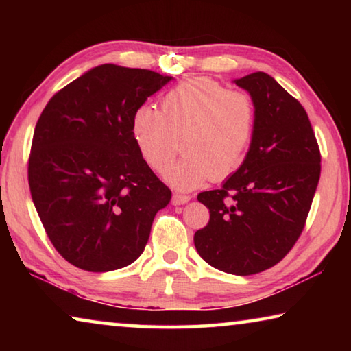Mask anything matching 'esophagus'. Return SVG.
<instances>
[{
    "mask_svg": "<svg viewBox=\"0 0 351 351\" xmlns=\"http://www.w3.org/2000/svg\"><path fill=\"white\" fill-rule=\"evenodd\" d=\"M190 195H181V193H175L173 198H171V203L175 206H181V204H186L187 201H190Z\"/></svg>",
    "mask_w": 351,
    "mask_h": 351,
    "instance_id": "esophagus-1",
    "label": "esophagus"
}]
</instances>
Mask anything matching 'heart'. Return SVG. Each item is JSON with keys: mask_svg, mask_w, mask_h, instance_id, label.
<instances>
[{"mask_svg": "<svg viewBox=\"0 0 351 351\" xmlns=\"http://www.w3.org/2000/svg\"><path fill=\"white\" fill-rule=\"evenodd\" d=\"M257 110L249 94L230 91L209 77L178 83L164 94L161 111L141 105L132 136L144 162L162 171L181 147L184 156L164 171L169 184L189 190L207 180L223 181L245 161Z\"/></svg>", "mask_w": 351, "mask_h": 351, "instance_id": "obj_1", "label": "heart"}]
</instances>
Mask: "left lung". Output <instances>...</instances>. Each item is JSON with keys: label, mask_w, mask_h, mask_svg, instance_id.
<instances>
[{"label": "left lung", "mask_w": 351, "mask_h": 351, "mask_svg": "<svg viewBox=\"0 0 351 351\" xmlns=\"http://www.w3.org/2000/svg\"><path fill=\"white\" fill-rule=\"evenodd\" d=\"M255 104L254 138L221 189L201 192L207 226L195 232L213 268L251 276L277 265L305 228L320 178V150L304 106L266 73L237 79Z\"/></svg>", "instance_id": "8db88e82"}]
</instances>
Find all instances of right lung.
Segmentation results:
<instances>
[{
  "label": "right lung",
  "instance_id": "add662e5",
  "mask_svg": "<svg viewBox=\"0 0 351 351\" xmlns=\"http://www.w3.org/2000/svg\"><path fill=\"white\" fill-rule=\"evenodd\" d=\"M171 80L154 71L100 64L51 97L34 130L27 178L57 252L106 272L144 252L171 190L144 162L132 117Z\"/></svg>",
  "mask_w": 351,
  "mask_h": 351
}]
</instances>
